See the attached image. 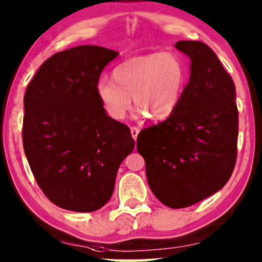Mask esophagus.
Instances as JSON below:
<instances>
[{"mask_svg":"<svg viewBox=\"0 0 262 262\" xmlns=\"http://www.w3.org/2000/svg\"><path fill=\"white\" fill-rule=\"evenodd\" d=\"M130 133H132L133 139H134V140L136 141L137 135H139V133H140V128H139V127H132V128H130Z\"/></svg>","mask_w":262,"mask_h":262,"instance_id":"obj_1","label":"esophagus"}]
</instances>
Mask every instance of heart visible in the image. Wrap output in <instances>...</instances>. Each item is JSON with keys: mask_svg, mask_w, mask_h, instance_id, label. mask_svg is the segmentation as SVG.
Instances as JSON below:
<instances>
[{"mask_svg": "<svg viewBox=\"0 0 262 262\" xmlns=\"http://www.w3.org/2000/svg\"><path fill=\"white\" fill-rule=\"evenodd\" d=\"M112 79L102 77L96 93L104 110L121 120L130 110L133 97L139 111L156 120L177 110L185 83V69L178 55L169 51L132 57L113 69Z\"/></svg>", "mask_w": 262, "mask_h": 262, "instance_id": "1", "label": "heart"}]
</instances>
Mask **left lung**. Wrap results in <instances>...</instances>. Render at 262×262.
<instances>
[{
	"mask_svg": "<svg viewBox=\"0 0 262 262\" xmlns=\"http://www.w3.org/2000/svg\"><path fill=\"white\" fill-rule=\"evenodd\" d=\"M175 47L191 59L190 80L177 110L141 130L136 149L155 196L170 208H183L210 197L230 179L238 110L235 83L215 52L201 41H179Z\"/></svg>",
	"mask_w": 262,
	"mask_h": 262,
	"instance_id": "8db88e82",
	"label": "left lung"
}]
</instances>
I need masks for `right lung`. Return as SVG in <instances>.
<instances>
[{
  "mask_svg": "<svg viewBox=\"0 0 262 262\" xmlns=\"http://www.w3.org/2000/svg\"><path fill=\"white\" fill-rule=\"evenodd\" d=\"M118 55L97 46L57 52L27 85L24 150L37 185L65 210L105 205L119 166L134 149L129 128L106 115L96 93L104 68Z\"/></svg>",
  "mask_w": 262,
  "mask_h": 262,
  "instance_id": "1",
  "label": "right lung"
}]
</instances>
